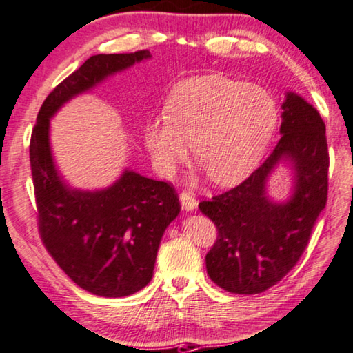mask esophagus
I'll use <instances>...</instances> for the list:
<instances>
[{"label": "esophagus", "instance_id": "obj_1", "mask_svg": "<svg viewBox=\"0 0 353 353\" xmlns=\"http://www.w3.org/2000/svg\"><path fill=\"white\" fill-rule=\"evenodd\" d=\"M180 201H181L183 210L188 211V212L194 211L195 208H197V205H199V201H197V199L194 197L192 192H181L180 194Z\"/></svg>", "mask_w": 353, "mask_h": 353}]
</instances>
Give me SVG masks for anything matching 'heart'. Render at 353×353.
<instances>
[{
    "label": "heart",
    "mask_w": 353,
    "mask_h": 353,
    "mask_svg": "<svg viewBox=\"0 0 353 353\" xmlns=\"http://www.w3.org/2000/svg\"><path fill=\"white\" fill-rule=\"evenodd\" d=\"M163 120L143 130V142L156 169L173 176L194 156L221 186L241 183L256 169L279 126L280 109L268 89L205 74L172 90Z\"/></svg>",
    "instance_id": "b5f03b06"
}]
</instances>
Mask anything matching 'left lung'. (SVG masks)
<instances>
[{
	"label": "left lung",
	"instance_id": "1",
	"mask_svg": "<svg viewBox=\"0 0 353 353\" xmlns=\"http://www.w3.org/2000/svg\"><path fill=\"white\" fill-rule=\"evenodd\" d=\"M281 109V137L261 167L239 186L199 205L219 231L206 255L208 275L231 294H259L276 285L302 256L327 203L325 123L294 92ZM280 163L290 165L294 178L285 202L267 195L268 178Z\"/></svg>",
	"mask_w": 353,
	"mask_h": 353
}]
</instances>
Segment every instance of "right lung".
<instances>
[{"label": "right lung", "mask_w": 353, "mask_h": 353, "mask_svg": "<svg viewBox=\"0 0 353 353\" xmlns=\"http://www.w3.org/2000/svg\"><path fill=\"white\" fill-rule=\"evenodd\" d=\"M150 57L148 50L89 57L45 98L31 136L40 238L63 272L100 297H126L148 285L164 231L181 206L169 183L130 169L105 189L72 188L54 163L50 120L72 98Z\"/></svg>", "instance_id": "1"}]
</instances>
